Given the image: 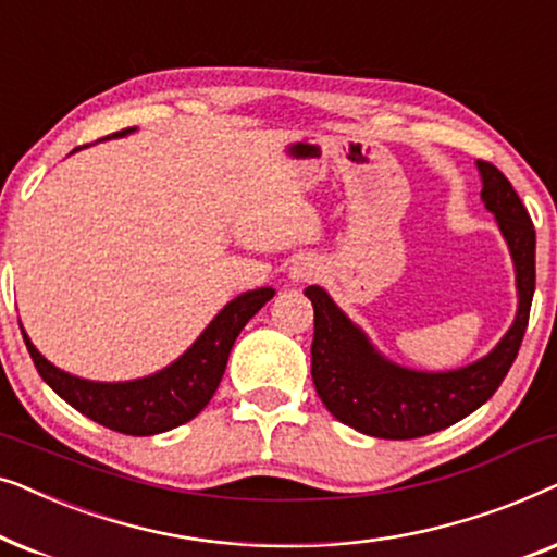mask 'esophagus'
Wrapping results in <instances>:
<instances>
[{
    "instance_id": "34e87169",
    "label": "esophagus",
    "mask_w": 557,
    "mask_h": 557,
    "mask_svg": "<svg viewBox=\"0 0 557 557\" xmlns=\"http://www.w3.org/2000/svg\"><path fill=\"white\" fill-rule=\"evenodd\" d=\"M319 273H322V265H319L317 258L304 256L292 265V271H288V278H292L294 284H309V281L319 278Z\"/></svg>"
}]
</instances>
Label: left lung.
<instances>
[{"label": "left lung", "instance_id": "8db88e82", "mask_svg": "<svg viewBox=\"0 0 557 557\" xmlns=\"http://www.w3.org/2000/svg\"><path fill=\"white\" fill-rule=\"evenodd\" d=\"M482 202L497 220L515 263L517 314L492 352L456 370H413L387 360L322 286H309L314 307L311 377L326 410L349 429L375 438H418L474 413L512 368L535 294V227L520 195L490 162H476Z\"/></svg>", "mask_w": 557, "mask_h": 557}]
</instances>
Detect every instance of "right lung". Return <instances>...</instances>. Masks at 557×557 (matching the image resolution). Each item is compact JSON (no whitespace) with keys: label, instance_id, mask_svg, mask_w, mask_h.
<instances>
[{"label":"right lung","instance_id":"right-lung-1","mask_svg":"<svg viewBox=\"0 0 557 557\" xmlns=\"http://www.w3.org/2000/svg\"><path fill=\"white\" fill-rule=\"evenodd\" d=\"M132 132L136 128L111 134L109 139H119ZM273 294H276L273 288L263 286L235 296L172 364L147 377L124 380V383H98V380L71 375L37 352L25 330H22V337L40 377L67 406L111 431L128 433V436H154V433L172 431L193 421L208 406L223 380L235 337L248 324V319L273 299Z\"/></svg>","mask_w":557,"mask_h":557}]
</instances>
